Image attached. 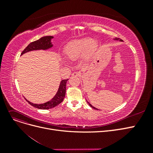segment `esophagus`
<instances>
[{"instance_id": "34e87169", "label": "esophagus", "mask_w": 153, "mask_h": 153, "mask_svg": "<svg viewBox=\"0 0 153 153\" xmlns=\"http://www.w3.org/2000/svg\"><path fill=\"white\" fill-rule=\"evenodd\" d=\"M71 76H75V77L80 76V73H79V72H73L71 74Z\"/></svg>"}]
</instances>
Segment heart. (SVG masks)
Returning a JSON list of instances; mask_svg holds the SVG:
<instances>
[{"mask_svg":"<svg viewBox=\"0 0 153 153\" xmlns=\"http://www.w3.org/2000/svg\"><path fill=\"white\" fill-rule=\"evenodd\" d=\"M96 47V41L89 38L74 39L65 46L64 53L69 61H75L84 55L86 57L91 56Z\"/></svg>","mask_w":153,"mask_h":153,"instance_id":"1","label":"heart"}]
</instances>
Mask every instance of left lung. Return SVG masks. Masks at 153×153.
I'll return each mask as SVG.
<instances>
[{"mask_svg":"<svg viewBox=\"0 0 153 153\" xmlns=\"http://www.w3.org/2000/svg\"><path fill=\"white\" fill-rule=\"evenodd\" d=\"M113 39L114 40H115V41H123V40L122 39H119V38H113ZM87 103L88 104H89V105L91 106V107H92V108H94V109H95V110H98V108H95L94 107V106H92L91 103H89V101H87Z\"/></svg>","mask_w":153,"mask_h":153,"instance_id":"obj_1","label":"left lung"}]
</instances>
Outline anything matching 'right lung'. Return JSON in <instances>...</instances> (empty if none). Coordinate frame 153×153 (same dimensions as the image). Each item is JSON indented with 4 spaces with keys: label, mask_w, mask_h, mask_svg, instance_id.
Segmentation results:
<instances>
[{
    "label": "right lung",
    "mask_w": 153,
    "mask_h": 153,
    "mask_svg": "<svg viewBox=\"0 0 153 153\" xmlns=\"http://www.w3.org/2000/svg\"><path fill=\"white\" fill-rule=\"evenodd\" d=\"M53 38V36H43L42 38L39 39L38 40L30 43L24 49V50L23 51L22 53H21V55H22L23 54H24L25 53L30 52V51L40 50H47L52 48L53 47V44L52 42V39ZM68 80V79L62 80L61 81V83H60L59 89L56 92V94H55V95L52 99L49 100L48 101H47V102H45L44 103H41V104H36V103L30 102V101L27 100L25 98V99L30 105L33 106L35 108L42 109V110L52 108L55 107V106L59 105L63 101L66 94V83Z\"/></svg>",
    "instance_id": "1"
}]
</instances>
